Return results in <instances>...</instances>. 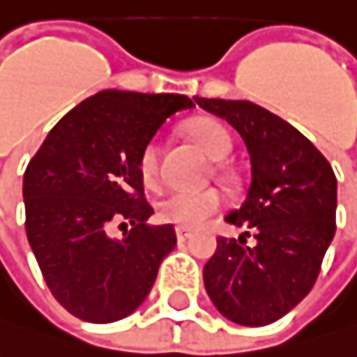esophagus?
Listing matches in <instances>:
<instances>
[{"mask_svg": "<svg viewBox=\"0 0 357 357\" xmlns=\"http://www.w3.org/2000/svg\"><path fill=\"white\" fill-rule=\"evenodd\" d=\"M175 238H177V242H186L190 238V231L182 229V227H175Z\"/></svg>", "mask_w": 357, "mask_h": 357, "instance_id": "obj_1", "label": "esophagus"}]
</instances>
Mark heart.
Listing matches in <instances>:
<instances>
[{
	"instance_id": "b5f03b06",
	"label": "heart",
	"mask_w": 357,
	"mask_h": 357,
	"mask_svg": "<svg viewBox=\"0 0 357 357\" xmlns=\"http://www.w3.org/2000/svg\"><path fill=\"white\" fill-rule=\"evenodd\" d=\"M188 137L199 145V149L212 160H225L231 154V137L229 130L216 119H195L186 128ZM139 177L145 186H152L158 180L160 169V145L149 141L143 145L139 154ZM222 208V197L216 190H169L156 201V216L165 222H171L182 229L201 227Z\"/></svg>"
}]
</instances>
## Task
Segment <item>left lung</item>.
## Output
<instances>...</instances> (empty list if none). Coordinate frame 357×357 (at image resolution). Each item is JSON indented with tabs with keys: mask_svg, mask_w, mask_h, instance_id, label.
<instances>
[{
	"mask_svg": "<svg viewBox=\"0 0 357 357\" xmlns=\"http://www.w3.org/2000/svg\"><path fill=\"white\" fill-rule=\"evenodd\" d=\"M195 102L238 130L250 156V186L225 220L242 227L238 240L218 238L203 282L222 317L268 326L296 308L317 280L336 231V177L300 130L248 100ZM253 233L248 247L245 238Z\"/></svg>",
	"mask_w": 357,
	"mask_h": 357,
	"instance_id": "left-lung-1",
	"label": "left lung"
}]
</instances>
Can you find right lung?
<instances>
[{
	"label": "right lung",
	"mask_w": 357,
	"mask_h": 357,
	"mask_svg": "<svg viewBox=\"0 0 357 357\" xmlns=\"http://www.w3.org/2000/svg\"><path fill=\"white\" fill-rule=\"evenodd\" d=\"M180 93L105 89L66 113L23 175L25 231L51 294L75 317L111 324L135 312L175 248L171 225L152 227L139 154L158 128L192 109ZM133 229L108 236L113 220Z\"/></svg>",
	"instance_id": "obj_1"
}]
</instances>
